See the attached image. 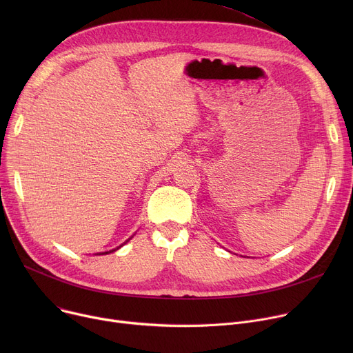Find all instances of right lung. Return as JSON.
I'll list each match as a JSON object with an SVG mask.
<instances>
[{"label": "right lung", "instance_id": "right-lung-1", "mask_svg": "<svg viewBox=\"0 0 353 353\" xmlns=\"http://www.w3.org/2000/svg\"><path fill=\"white\" fill-rule=\"evenodd\" d=\"M117 249H119V248H117ZM111 252H114V250H110V253H111ZM107 253H108V252H104V253H99V254H107Z\"/></svg>", "mask_w": 353, "mask_h": 353}]
</instances>
